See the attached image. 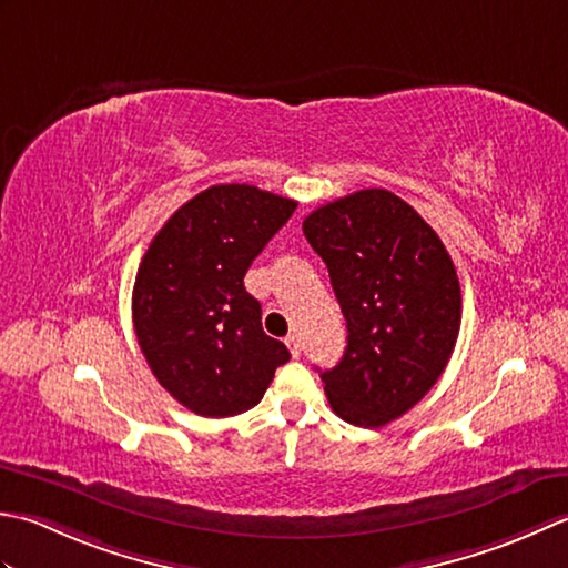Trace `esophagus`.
Wrapping results in <instances>:
<instances>
[{
    "label": "esophagus",
    "mask_w": 568,
    "mask_h": 568,
    "mask_svg": "<svg viewBox=\"0 0 568 568\" xmlns=\"http://www.w3.org/2000/svg\"><path fill=\"white\" fill-rule=\"evenodd\" d=\"M284 343H286V348H288V353H292L294 357H298L301 355V338L296 333H288L286 338H284Z\"/></svg>",
    "instance_id": "obj_1"
}]
</instances>
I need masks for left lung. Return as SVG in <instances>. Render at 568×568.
Returning <instances> with one entry per match:
<instances>
[{
  "mask_svg": "<svg viewBox=\"0 0 568 568\" xmlns=\"http://www.w3.org/2000/svg\"><path fill=\"white\" fill-rule=\"evenodd\" d=\"M304 235L348 323L323 389L343 422L377 429L422 402L450 361L463 311L456 267L434 227L385 189L316 207Z\"/></svg>",
  "mask_w": 568,
  "mask_h": 568,
  "instance_id": "obj_1",
  "label": "left lung"
}]
</instances>
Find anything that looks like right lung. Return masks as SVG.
Returning a JSON list of instances; mask_svg holds the SVG:
<instances>
[{
  "label": "right lung",
  "mask_w": 568,
  "mask_h": 568,
  "mask_svg": "<svg viewBox=\"0 0 568 568\" xmlns=\"http://www.w3.org/2000/svg\"><path fill=\"white\" fill-rule=\"evenodd\" d=\"M296 201L225 183L183 203L139 264L134 333L159 385L199 416H235L267 392L288 357L262 331L245 274Z\"/></svg>",
  "instance_id": "right-lung-1"
}]
</instances>
